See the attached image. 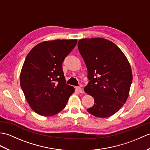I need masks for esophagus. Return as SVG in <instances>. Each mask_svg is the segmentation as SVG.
I'll return each mask as SVG.
<instances>
[{
	"label": "esophagus",
	"instance_id": "obj_1",
	"mask_svg": "<svg viewBox=\"0 0 150 150\" xmlns=\"http://www.w3.org/2000/svg\"><path fill=\"white\" fill-rule=\"evenodd\" d=\"M76 90H77V91L79 92V93H83V90H82V89L81 87H79V86L77 87V88H76Z\"/></svg>",
	"mask_w": 150,
	"mask_h": 150
}]
</instances>
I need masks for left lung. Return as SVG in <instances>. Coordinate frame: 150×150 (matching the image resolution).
<instances>
[{
  "mask_svg": "<svg viewBox=\"0 0 150 150\" xmlns=\"http://www.w3.org/2000/svg\"><path fill=\"white\" fill-rule=\"evenodd\" d=\"M78 48L88 69L84 91L95 100L87 111L97 117L113 115L129 95L133 77L128 59L119 47L103 38L81 39Z\"/></svg>",
  "mask_w": 150,
  "mask_h": 150,
  "instance_id": "8db88e82",
  "label": "left lung"
}]
</instances>
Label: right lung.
<instances>
[{
	"mask_svg": "<svg viewBox=\"0 0 150 150\" xmlns=\"http://www.w3.org/2000/svg\"><path fill=\"white\" fill-rule=\"evenodd\" d=\"M77 40L38 44L28 54L21 72V86L28 104L42 116H52L65 108L74 88L66 84L62 62Z\"/></svg>",
	"mask_w": 150,
	"mask_h": 150,
	"instance_id": "right-lung-1",
	"label": "right lung"
}]
</instances>
